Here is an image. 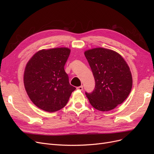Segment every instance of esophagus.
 <instances>
[{"label": "esophagus", "mask_w": 154, "mask_h": 154, "mask_svg": "<svg viewBox=\"0 0 154 154\" xmlns=\"http://www.w3.org/2000/svg\"><path fill=\"white\" fill-rule=\"evenodd\" d=\"M76 88L79 91H82L83 90V86L82 85V86H80V87H78Z\"/></svg>", "instance_id": "1"}]
</instances>
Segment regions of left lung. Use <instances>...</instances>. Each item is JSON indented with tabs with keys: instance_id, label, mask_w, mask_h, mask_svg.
I'll return each instance as SVG.
<instances>
[{
	"instance_id": "1",
	"label": "left lung",
	"mask_w": 154,
	"mask_h": 154,
	"mask_svg": "<svg viewBox=\"0 0 154 154\" xmlns=\"http://www.w3.org/2000/svg\"><path fill=\"white\" fill-rule=\"evenodd\" d=\"M95 80V88L85 92L91 105L100 111H109L127 98L132 76L124 58L116 51L96 48L85 51Z\"/></svg>"
}]
</instances>
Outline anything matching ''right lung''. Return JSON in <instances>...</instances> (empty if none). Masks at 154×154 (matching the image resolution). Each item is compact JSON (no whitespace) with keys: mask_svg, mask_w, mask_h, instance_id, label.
Segmentation results:
<instances>
[{"mask_svg":"<svg viewBox=\"0 0 154 154\" xmlns=\"http://www.w3.org/2000/svg\"><path fill=\"white\" fill-rule=\"evenodd\" d=\"M70 52L67 48L42 49L27 63L24 87L31 101L39 109L48 112L62 109L76 89L70 85L64 70Z\"/></svg>","mask_w":154,"mask_h":154,"instance_id":"right-lung-1","label":"right lung"}]
</instances>
